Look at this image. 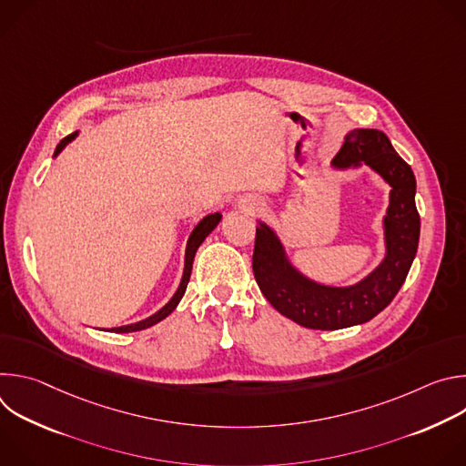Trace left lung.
Returning <instances> with one entry per match:
<instances>
[{
	"mask_svg": "<svg viewBox=\"0 0 466 466\" xmlns=\"http://www.w3.org/2000/svg\"><path fill=\"white\" fill-rule=\"evenodd\" d=\"M376 171L389 186V208L383 218L385 258L361 282L347 288L322 286L297 271L277 232L265 223L256 227L252 254L254 279L271 306L311 329H339L363 324L385 309L402 288L417 254L420 216L415 205V175L398 157L389 138L376 128H354L331 166Z\"/></svg>",
	"mask_w": 466,
	"mask_h": 466,
	"instance_id": "8db88e82",
	"label": "left lung"
}]
</instances>
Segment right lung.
<instances>
[{
    "instance_id": "right-lung-1",
    "label": "right lung",
    "mask_w": 466,
    "mask_h": 466,
    "mask_svg": "<svg viewBox=\"0 0 466 466\" xmlns=\"http://www.w3.org/2000/svg\"><path fill=\"white\" fill-rule=\"evenodd\" d=\"M76 137H77V132H72V135L62 138L60 144L56 146L53 157H56L66 146H68L72 140H76ZM219 221H221V214H219V212H218V214H210V216H207V218H203L201 221H198V223L195 225V228L191 230L189 239H187V245H186V258H184L182 280H180L178 289H177L175 295L171 297V300H169L162 309H158L157 313H153L151 317H147V319H144V320H138V322H135V324H127V326L112 328V331H116V334H128V331L146 329V328H149V326L160 322L162 319H166V317L178 306V302H180V299H182V295H184V291H186V288H187V282H189V275H191V265H193L195 252H197L198 247H201V243L207 239V236L219 225Z\"/></svg>"
}]
</instances>
